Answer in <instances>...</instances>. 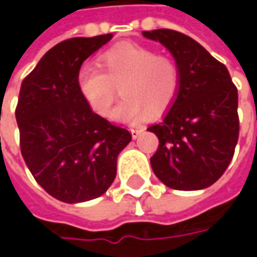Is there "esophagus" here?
<instances>
[{
  "mask_svg": "<svg viewBox=\"0 0 257 257\" xmlns=\"http://www.w3.org/2000/svg\"><path fill=\"white\" fill-rule=\"evenodd\" d=\"M130 133L133 136V139H137V137L142 134V130H140V128H136V127H132V128H130Z\"/></svg>",
  "mask_w": 257,
  "mask_h": 257,
  "instance_id": "esophagus-1",
  "label": "esophagus"
}]
</instances>
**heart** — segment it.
<instances>
[{
    "instance_id": "heart-1",
    "label": "heart",
    "mask_w": 257,
    "mask_h": 257,
    "mask_svg": "<svg viewBox=\"0 0 257 257\" xmlns=\"http://www.w3.org/2000/svg\"><path fill=\"white\" fill-rule=\"evenodd\" d=\"M98 64H84L78 70L77 88L94 113L105 118L111 115L115 87L121 85L124 98L113 117L124 123H139L153 110H167L180 90L179 64L143 45H114L100 54Z\"/></svg>"
}]
</instances>
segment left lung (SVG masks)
<instances>
[{"label":"left lung","instance_id":"obj_1","mask_svg":"<svg viewBox=\"0 0 257 257\" xmlns=\"http://www.w3.org/2000/svg\"><path fill=\"white\" fill-rule=\"evenodd\" d=\"M143 35L172 53L182 74L169 113L147 128L159 137L152 169L170 189H206L222 177L234 154L237 88L226 65L190 37L166 28Z\"/></svg>","mask_w":257,"mask_h":257}]
</instances>
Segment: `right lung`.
Here are the masks:
<instances>
[{
    "instance_id": "1",
    "label": "right lung",
    "mask_w": 257,
    "mask_h": 257,
    "mask_svg": "<svg viewBox=\"0 0 257 257\" xmlns=\"http://www.w3.org/2000/svg\"><path fill=\"white\" fill-rule=\"evenodd\" d=\"M111 38L65 40L21 84L15 110L21 154L37 183L60 202H88L107 192L118 153L132 140L125 128L94 113L77 88L81 64Z\"/></svg>"
}]
</instances>
